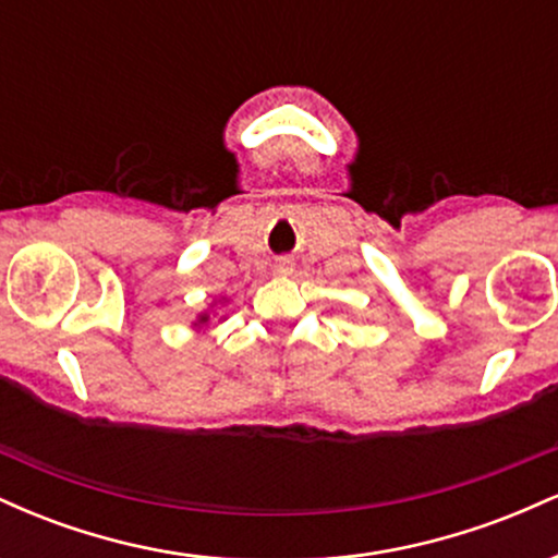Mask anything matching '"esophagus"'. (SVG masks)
Returning <instances> with one entry per match:
<instances>
[{"instance_id":"34e87169","label":"esophagus","mask_w":558,"mask_h":558,"mask_svg":"<svg viewBox=\"0 0 558 558\" xmlns=\"http://www.w3.org/2000/svg\"><path fill=\"white\" fill-rule=\"evenodd\" d=\"M278 272H280V275H291V272H293V265H291V262H280Z\"/></svg>"}]
</instances>
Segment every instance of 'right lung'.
Masks as SVG:
<instances>
[{
	"mask_svg": "<svg viewBox=\"0 0 558 558\" xmlns=\"http://www.w3.org/2000/svg\"><path fill=\"white\" fill-rule=\"evenodd\" d=\"M215 304H217V301H213V306H209L207 312H202V315L196 317L194 328H207V325H209V319H213V310H215ZM220 319H226V317H220Z\"/></svg>",
	"mask_w": 558,
	"mask_h": 558,
	"instance_id": "right-lung-1",
	"label": "right lung"
}]
</instances>
